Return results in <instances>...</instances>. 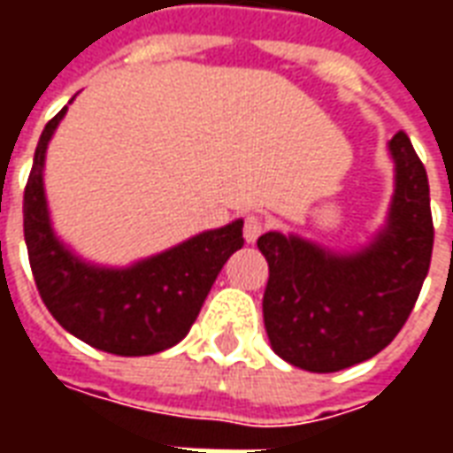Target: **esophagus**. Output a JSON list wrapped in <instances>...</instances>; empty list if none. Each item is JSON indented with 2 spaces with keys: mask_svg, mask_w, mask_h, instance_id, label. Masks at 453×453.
<instances>
[{
  "mask_svg": "<svg viewBox=\"0 0 453 453\" xmlns=\"http://www.w3.org/2000/svg\"><path fill=\"white\" fill-rule=\"evenodd\" d=\"M266 230V220H262L259 216H247L245 227H242V235H245L247 242H257V237L262 235Z\"/></svg>",
  "mask_w": 453,
  "mask_h": 453,
  "instance_id": "1",
  "label": "esophagus"
}]
</instances>
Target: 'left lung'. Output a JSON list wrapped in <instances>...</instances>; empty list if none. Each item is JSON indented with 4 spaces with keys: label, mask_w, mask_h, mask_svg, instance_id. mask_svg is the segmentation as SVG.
Listing matches in <instances>:
<instances>
[{
    "label": "left lung",
    "mask_w": 453,
    "mask_h": 453,
    "mask_svg": "<svg viewBox=\"0 0 453 453\" xmlns=\"http://www.w3.org/2000/svg\"><path fill=\"white\" fill-rule=\"evenodd\" d=\"M395 191L388 220L359 252H330L298 235L257 240L269 262L265 327L272 349L313 373L376 357L403 330L425 284L434 245L425 165L400 130L388 142Z\"/></svg>",
    "instance_id": "left-lung-1"
}]
</instances>
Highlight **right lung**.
<instances>
[{
	"mask_svg": "<svg viewBox=\"0 0 453 453\" xmlns=\"http://www.w3.org/2000/svg\"><path fill=\"white\" fill-rule=\"evenodd\" d=\"M65 111L67 106L41 133L24 191V237L38 294L67 333L96 349L119 357L169 349L187 337L227 257L245 245L242 220L126 269L80 259L55 237L43 191L45 150Z\"/></svg>",
	"mask_w": 453,
	"mask_h": 453,
	"instance_id": "right-lung-1",
	"label": "right lung"
}]
</instances>
